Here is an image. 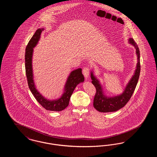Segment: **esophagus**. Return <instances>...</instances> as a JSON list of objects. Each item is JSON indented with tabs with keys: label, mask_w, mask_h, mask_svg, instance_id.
Segmentation results:
<instances>
[{
	"label": "esophagus",
	"mask_w": 157,
	"mask_h": 157,
	"mask_svg": "<svg viewBox=\"0 0 157 157\" xmlns=\"http://www.w3.org/2000/svg\"><path fill=\"white\" fill-rule=\"evenodd\" d=\"M82 71H83V74L85 76V78L88 79V76L90 74V67H83Z\"/></svg>",
	"instance_id": "1"
}]
</instances>
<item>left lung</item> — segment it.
<instances>
[{"instance_id":"left-lung-1","label":"left lung","mask_w":157,"mask_h":157,"mask_svg":"<svg viewBox=\"0 0 157 157\" xmlns=\"http://www.w3.org/2000/svg\"><path fill=\"white\" fill-rule=\"evenodd\" d=\"M129 41L136 48V53L138 57V63L135 75L132 76V79L128 83L122 94L113 98L106 97L102 92L101 86L99 83L98 81L94 76L92 73H91L90 76L91 79L92 80V83L95 86L96 89V93L94 99V106L99 112H115L119 110L127 104L135 90L141 71L140 53L139 48L138 47L137 44L135 42L134 40L132 38H130Z\"/></svg>"}]
</instances>
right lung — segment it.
Here are the masks:
<instances>
[{"mask_svg": "<svg viewBox=\"0 0 157 157\" xmlns=\"http://www.w3.org/2000/svg\"><path fill=\"white\" fill-rule=\"evenodd\" d=\"M43 29H38L30 39L26 48L25 59V71L28 80V83L31 92L37 102L41 105L45 109L52 111H60L65 109L69 102V99L78 84L84 81V76L82 75V69L79 68L71 72L67 78L65 87V92L62 97L53 101H49L43 97L36 90L33 80V74L32 67V57L33 48L37 44Z\"/></svg>", "mask_w": 157, "mask_h": 157, "instance_id": "right-lung-1", "label": "right lung"}]
</instances>
